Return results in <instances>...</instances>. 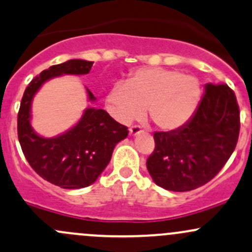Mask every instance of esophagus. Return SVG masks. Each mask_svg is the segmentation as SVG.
Here are the masks:
<instances>
[{
	"instance_id": "34e87169",
	"label": "esophagus",
	"mask_w": 252,
	"mask_h": 252,
	"mask_svg": "<svg viewBox=\"0 0 252 252\" xmlns=\"http://www.w3.org/2000/svg\"><path fill=\"white\" fill-rule=\"evenodd\" d=\"M129 131H130V135L136 136V135H139L140 133H141V128H140L139 126H133L130 129H129Z\"/></svg>"
}]
</instances>
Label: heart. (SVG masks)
<instances>
[{"instance_id":"1","label":"heart","mask_w":252,"mask_h":252,"mask_svg":"<svg viewBox=\"0 0 252 252\" xmlns=\"http://www.w3.org/2000/svg\"><path fill=\"white\" fill-rule=\"evenodd\" d=\"M199 82L181 71L159 67L139 68L126 83H117L107 94V102L122 123L140 118L147 108L148 118L159 130L173 131L192 117L200 101Z\"/></svg>"}]
</instances>
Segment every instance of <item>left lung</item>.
Listing matches in <instances>:
<instances>
[{
  "label": "left lung",
  "instance_id": "1",
  "mask_svg": "<svg viewBox=\"0 0 252 252\" xmlns=\"http://www.w3.org/2000/svg\"><path fill=\"white\" fill-rule=\"evenodd\" d=\"M239 106L227 84H205L192 117L173 131H156L147 170L156 185L187 192L213 180L223 168L239 137Z\"/></svg>",
  "mask_w": 252,
  "mask_h": 252
}]
</instances>
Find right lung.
Masks as SVG:
<instances>
[{"mask_svg":"<svg viewBox=\"0 0 252 252\" xmlns=\"http://www.w3.org/2000/svg\"><path fill=\"white\" fill-rule=\"evenodd\" d=\"M93 62L72 59L50 66L29 83L18 112V139L26 160L42 179L62 189L94 184L110 163L113 148L128 136V128L105 110L89 107L73 128L59 136L42 137L31 126V102L42 84L62 75H87ZM89 101H95L87 89Z\"/></svg>","mask_w":252,"mask_h":252,"instance_id":"right-lung-1","label":"right lung"}]
</instances>
